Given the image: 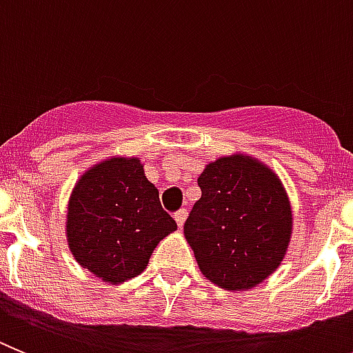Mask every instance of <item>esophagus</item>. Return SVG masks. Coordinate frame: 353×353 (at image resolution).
Here are the masks:
<instances>
[{
	"label": "esophagus",
	"mask_w": 353,
	"mask_h": 353,
	"mask_svg": "<svg viewBox=\"0 0 353 353\" xmlns=\"http://www.w3.org/2000/svg\"><path fill=\"white\" fill-rule=\"evenodd\" d=\"M186 216H188L186 209H181V211H177L176 214H174V220H176V223L179 225V227H183L184 220H186Z\"/></svg>",
	"instance_id": "1"
}]
</instances>
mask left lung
Instances as JSON below:
<instances>
[{
	"instance_id": "obj_1",
	"label": "left lung",
	"mask_w": 353,
	"mask_h": 353,
	"mask_svg": "<svg viewBox=\"0 0 353 353\" xmlns=\"http://www.w3.org/2000/svg\"><path fill=\"white\" fill-rule=\"evenodd\" d=\"M202 196L184 237L202 274L225 290L256 287L278 269L292 236V208L279 177L246 154L221 157L199 177Z\"/></svg>"
}]
</instances>
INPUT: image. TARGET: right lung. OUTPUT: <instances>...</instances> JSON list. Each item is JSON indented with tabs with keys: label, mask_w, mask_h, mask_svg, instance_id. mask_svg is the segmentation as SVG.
<instances>
[{
	"label": "right lung",
	"mask_w": 353,
	"mask_h": 353,
	"mask_svg": "<svg viewBox=\"0 0 353 353\" xmlns=\"http://www.w3.org/2000/svg\"><path fill=\"white\" fill-rule=\"evenodd\" d=\"M177 228L139 158L114 157L85 170L68 200L66 241L79 265L110 285L135 278Z\"/></svg>",
	"instance_id": "add662e5"
}]
</instances>
